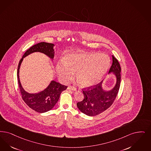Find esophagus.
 Instances as JSON below:
<instances>
[{
  "instance_id": "34e87169",
  "label": "esophagus",
  "mask_w": 151,
  "mask_h": 151,
  "mask_svg": "<svg viewBox=\"0 0 151 151\" xmlns=\"http://www.w3.org/2000/svg\"><path fill=\"white\" fill-rule=\"evenodd\" d=\"M67 89H68V90H71V91H75L76 90V88L75 87L73 86H68V88H67Z\"/></svg>"
}]
</instances>
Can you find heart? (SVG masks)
I'll use <instances>...</instances> for the list:
<instances>
[{
    "label": "heart",
    "instance_id": "1",
    "mask_svg": "<svg viewBox=\"0 0 151 151\" xmlns=\"http://www.w3.org/2000/svg\"><path fill=\"white\" fill-rule=\"evenodd\" d=\"M110 58L107 54L98 53L70 54L65 57L62 62H58L55 71L59 78L67 81L76 73V78L82 88H89L99 83L107 72Z\"/></svg>",
    "mask_w": 151,
    "mask_h": 151
}]
</instances>
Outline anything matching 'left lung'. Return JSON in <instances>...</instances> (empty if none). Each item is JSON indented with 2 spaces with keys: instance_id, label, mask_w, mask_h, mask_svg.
Segmentation results:
<instances>
[{
  "instance_id": "8db88e82",
  "label": "left lung",
  "mask_w": 151,
  "mask_h": 151,
  "mask_svg": "<svg viewBox=\"0 0 151 151\" xmlns=\"http://www.w3.org/2000/svg\"><path fill=\"white\" fill-rule=\"evenodd\" d=\"M111 73L116 77V83L111 90L104 91L103 89V80L98 84L83 89L84 98L82 101L77 103V106L81 112L89 116H96L112 104L118 94L121 82L120 65L114 55L109 73Z\"/></svg>"
}]
</instances>
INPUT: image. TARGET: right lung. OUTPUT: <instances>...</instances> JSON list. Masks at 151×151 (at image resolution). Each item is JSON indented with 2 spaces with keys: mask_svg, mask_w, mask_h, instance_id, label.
<instances>
[{
  "mask_svg": "<svg viewBox=\"0 0 151 151\" xmlns=\"http://www.w3.org/2000/svg\"><path fill=\"white\" fill-rule=\"evenodd\" d=\"M54 46L53 44L48 42L37 43L26 50L18 63L17 78L22 98L30 108L39 113L46 112L53 109L58 102L60 93L62 91L66 90L67 86L52 80L44 91L35 94L29 93L24 91L20 83L19 70L24 58L34 52L42 53L53 60L54 56Z\"/></svg>",
  "mask_w": 151,
  "mask_h": 151,
  "instance_id": "add662e5",
  "label": "right lung"
}]
</instances>
